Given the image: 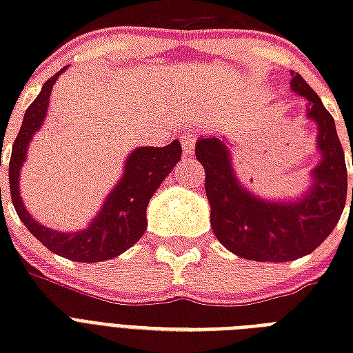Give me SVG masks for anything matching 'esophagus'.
<instances>
[{
    "label": "esophagus",
    "mask_w": 353,
    "mask_h": 353,
    "mask_svg": "<svg viewBox=\"0 0 353 353\" xmlns=\"http://www.w3.org/2000/svg\"><path fill=\"white\" fill-rule=\"evenodd\" d=\"M181 144H183V152H185V155L192 154L194 144H196V137H194V133H183Z\"/></svg>",
    "instance_id": "esophagus-1"
}]
</instances>
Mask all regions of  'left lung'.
<instances>
[{
	"instance_id": "obj_1",
	"label": "left lung",
	"mask_w": 353,
	"mask_h": 353,
	"mask_svg": "<svg viewBox=\"0 0 353 353\" xmlns=\"http://www.w3.org/2000/svg\"><path fill=\"white\" fill-rule=\"evenodd\" d=\"M291 91L307 101L306 119L317 128L315 146L321 154L301 196H258L236 176L225 137L203 135L196 143V157L205 168L212 231L225 249L254 262H291L306 256L328 238L345 210L348 177L334 117L301 74H293Z\"/></svg>"
}]
</instances>
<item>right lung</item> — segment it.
Returning a JSON list of instances; mask_svg holds the SVG:
<instances>
[{"label": "right lung", "mask_w": 353, "mask_h": 353, "mask_svg": "<svg viewBox=\"0 0 353 353\" xmlns=\"http://www.w3.org/2000/svg\"><path fill=\"white\" fill-rule=\"evenodd\" d=\"M65 69L68 68L60 69L52 79L47 80L40 95L25 112L8 163L10 198L19 220L49 251L73 262H102L128 251L144 234L146 207L161 183L181 159V144L179 141H172L163 148L139 146L132 150L124 163L121 179L115 183L112 192L102 201L101 210L84 229L63 232L43 225L25 207L19 192V174L27 159L30 141L36 132H40L47 117L52 85Z\"/></svg>", "instance_id": "right-lung-1"}]
</instances>
